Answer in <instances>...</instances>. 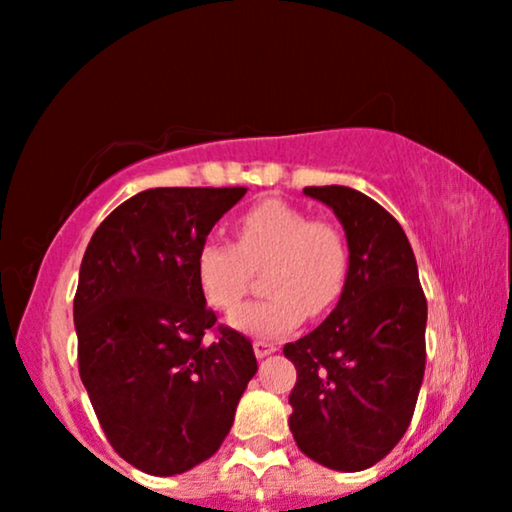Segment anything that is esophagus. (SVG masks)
Segmentation results:
<instances>
[{
  "instance_id": "34e87169",
  "label": "esophagus",
  "mask_w": 512,
  "mask_h": 512,
  "mask_svg": "<svg viewBox=\"0 0 512 512\" xmlns=\"http://www.w3.org/2000/svg\"><path fill=\"white\" fill-rule=\"evenodd\" d=\"M252 349H255L257 358H267L276 351V344L274 342H264V339H255V342H252Z\"/></svg>"
}]
</instances>
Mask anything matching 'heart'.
I'll use <instances>...</instances> for the list:
<instances>
[{
  "mask_svg": "<svg viewBox=\"0 0 512 512\" xmlns=\"http://www.w3.org/2000/svg\"><path fill=\"white\" fill-rule=\"evenodd\" d=\"M351 252L344 231L330 220L290 203L267 199L236 220V241L208 238L196 250V283L206 302L234 313L262 274L267 297L231 318L236 330L252 337L288 335L304 316H323L339 302L349 281Z\"/></svg>",
  "mask_w": 512,
  "mask_h": 512,
  "instance_id": "b5f03b06",
  "label": "heart"
}]
</instances>
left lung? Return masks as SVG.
Segmentation results:
<instances>
[{
    "instance_id": "obj_1",
    "label": "left lung",
    "mask_w": 512,
    "mask_h": 512,
    "mask_svg": "<svg viewBox=\"0 0 512 512\" xmlns=\"http://www.w3.org/2000/svg\"><path fill=\"white\" fill-rule=\"evenodd\" d=\"M335 210L349 241L337 309L283 346L297 367L290 431L309 459L356 473L403 438L426 370V295L398 220L351 187H306Z\"/></svg>"
}]
</instances>
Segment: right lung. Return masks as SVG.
Returning a JSON list of instances; mask_svg holds the SVG:
<instances>
[{
    "instance_id": "add662e5",
    "label": "right lung",
    "mask_w": 512,
    "mask_h": 512,
    "mask_svg": "<svg viewBox=\"0 0 512 512\" xmlns=\"http://www.w3.org/2000/svg\"><path fill=\"white\" fill-rule=\"evenodd\" d=\"M245 187H159L109 213L74 295L79 377L121 459L149 475L199 466L227 438L257 372L248 337L217 325L196 250Z\"/></svg>"
}]
</instances>
